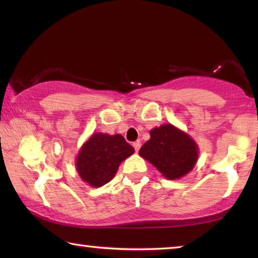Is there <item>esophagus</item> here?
I'll list each match as a JSON object with an SVG mask.
<instances>
[{"label": "esophagus", "mask_w": 258, "mask_h": 258, "mask_svg": "<svg viewBox=\"0 0 258 258\" xmlns=\"http://www.w3.org/2000/svg\"><path fill=\"white\" fill-rule=\"evenodd\" d=\"M133 147H134V149H135V151H139L140 150V148H141V142L140 141H137V142H134L133 143Z\"/></svg>", "instance_id": "34e87169"}]
</instances>
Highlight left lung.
Here are the masks:
<instances>
[{
  "mask_svg": "<svg viewBox=\"0 0 258 258\" xmlns=\"http://www.w3.org/2000/svg\"><path fill=\"white\" fill-rule=\"evenodd\" d=\"M139 155L167 180H178L194 169L199 148L184 131L164 124L150 131V139L141 147Z\"/></svg>",
  "mask_w": 258,
  "mask_h": 258,
  "instance_id": "left-lung-1",
  "label": "left lung"
}]
</instances>
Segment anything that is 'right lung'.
Instances as JSON below:
<instances>
[{
    "mask_svg": "<svg viewBox=\"0 0 258 258\" xmlns=\"http://www.w3.org/2000/svg\"><path fill=\"white\" fill-rule=\"evenodd\" d=\"M133 152L134 148L120 134L93 133L78 151L76 171L87 184L100 187L112 180L121 161Z\"/></svg>",
    "mask_w": 258,
    "mask_h": 258,
    "instance_id": "obj_1",
    "label": "right lung"
}]
</instances>
